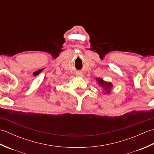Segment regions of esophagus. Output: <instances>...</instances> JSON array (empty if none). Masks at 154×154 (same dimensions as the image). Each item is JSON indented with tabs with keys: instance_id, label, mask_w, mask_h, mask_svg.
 <instances>
[{
	"instance_id": "esophagus-1",
	"label": "esophagus",
	"mask_w": 154,
	"mask_h": 154,
	"mask_svg": "<svg viewBox=\"0 0 154 154\" xmlns=\"http://www.w3.org/2000/svg\"><path fill=\"white\" fill-rule=\"evenodd\" d=\"M76 75H77V77H83V73H81V72L79 71V72H77Z\"/></svg>"
}]
</instances>
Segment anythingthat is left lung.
Segmentation results:
<instances>
[{
	"label": "left lung",
	"instance_id": "8db88e82",
	"mask_svg": "<svg viewBox=\"0 0 154 154\" xmlns=\"http://www.w3.org/2000/svg\"><path fill=\"white\" fill-rule=\"evenodd\" d=\"M96 80L99 85L103 88L104 94H109L110 93L111 89L113 87V85L112 83L110 82H106V81H104L102 78H97Z\"/></svg>",
	"mask_w": 154,
	"mask_h": 154
}]
</instances>
